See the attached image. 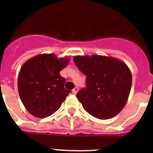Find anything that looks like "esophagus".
I'll use <instances>...</instances> for the list:
<instances>
[{"label": "esophagus", "mask_w": 153, "mask_h": 153, "mask_svg": "<svg viewBox=\"0 0 153 153\" xmlns=\"http://www.w3.org/2000/svg\"><path fill=\"white\" fill-rule=\"evenodd\" d=\"M78 91H79V88H78V87H74V88L73 89V91H72V93L74 94H76Z\"/></svg>", "instance_id": "34e87169"}]
</instances>
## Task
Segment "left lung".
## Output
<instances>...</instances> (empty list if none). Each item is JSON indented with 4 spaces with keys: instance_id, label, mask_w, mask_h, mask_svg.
<instances>
[{
    "instance_id": "obj_1",
    "label": "left lung",
    "mask_w": 153,
    "mask_h": 153,
    "mask_svg": "<svg viewBox=\"0 0 153 153\" xmlns=\"http://www.w3.org/2000/svg\"><path fill=\"white\" fill-rule=\"evenodd\" d=\"M74 62L86 76V87L76 95L84 109L102 120L119 114L132 86V74L126 63L102 55L74 56Z\"/></svg>"
}]
</instances>
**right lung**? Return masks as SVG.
<instances>
[{
	"instance_id": "right-lung-1",
	"label": "right lung",
	"mask_w": 153,
	"mask_h": 153,
	"mask_svg": "<svg viewBox=\"0 0 153 153\" xmlns=\"http://www.w3.org/2000/svg\"><path fill=\"white\" fill-rule=\"evenodd\" d=\"M68 62L53 54H43L27 60L20 68L18 91L24 105L33 116H51L71 92L64 88L66 79L59 74Z\"/></svg>"
}]
</instances>
